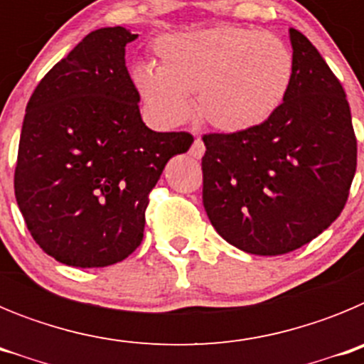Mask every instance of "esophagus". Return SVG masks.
Returning a JSON list of instances; mask_svg holds the SVG:
<instances>
[{"instance_id": "obj_1", "label": "esophagus", "mask_w": 364, "mask_h": 364, "mask_svg": "<svg viewBox=\"0 0 364 364\" xmlns=\"http://www.w3.org/2000/svg\"><path fill=\"white\" fill-rule=\"evenodd\" d=\"M204 151H205V147H204V142H202L200 138H197V140H195V142H193V146H191V149H189V154H191L193 159H202V154H204Z\"/></svg>"}]
</instances>
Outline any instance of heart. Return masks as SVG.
Wrapping results in <instances>:
<instances>
[{
    "label": "heart",
    "mask_w": 364,
    "mask_h": 364,
    "mask_svg": "<svg viewBox=\"0 0 364 364\" xmlns=\"http://www.w3.org/2000/svg\"><path fill=\"white\" fill-rule=\"evenodd\" d=\"M159 67L138 63L131 78L154 124L175 127L193 112L222 133H242L275 114L294 80V54L272 32L222 27L160 36Z\"/></svg>",
    "instance_id": "1"
}]
</instances>
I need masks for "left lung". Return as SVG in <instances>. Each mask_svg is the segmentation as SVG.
Instances as JSON below:
<instances>
[{"instance_id":"8db88e82","label":"left lung","mask_w":364,"mask_h":364,"mask_svg":"<svg viewBox=\"0 0 364 364\" xmlns=\"http://www.w3.org/2000/svg\"><path fill=\"white\" fill-rule=\"evenodd\" d=\"M294 80L253 129L205 134L202 202L222 239L282 255L323 233L348 198L358 142L343 85L304 34L290 28Z\"/></svg>"}]
</instances>
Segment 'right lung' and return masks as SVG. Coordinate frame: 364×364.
<instances>
[{"label":"right lung","instance_id":"1","mask_svg":"<svg viewBox=\"0 0 364 364\" xmlns=\"http://www.w3.org/2000/svg\"><path fill=\"white\" fill-rule=\"evenodd\" d=\"M124 27L92 31L38 83L27 104L14 191L32 239L74 268L117 264L140 246L149 191L189 133L140 117Z\"/></svg>","mask_w":364,"mask_h":364}]
</instances>
